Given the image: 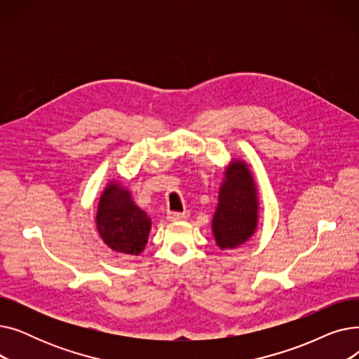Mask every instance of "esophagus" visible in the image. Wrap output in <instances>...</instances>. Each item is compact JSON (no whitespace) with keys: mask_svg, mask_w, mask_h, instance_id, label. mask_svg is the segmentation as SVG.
<instances>
[{"mask_svg":"<svg viewBox=\"0 0 359 359\" xmlns=\"http://www.w3.org/2000/svg\"><path fill=\"white\" fill-rule=\"evenodd\" d=\"M187 217H189V211H184V212H176V211H173V212H168V214H167V218H168L170 221H182V219H186Z\"/></svg>","mask_w":359,"mask_h":359,"instance_id":"esophagus-1","label":"esophagus"}]
</instances>
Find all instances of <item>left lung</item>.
Masks as SVG:
<instances>
[{
  "label": "left lung",
  "mask_w": 359,
  "mask_h": 359,
  "mask_svg": "<svg viewBox=\"0 0 359 359\" xmlns=\"http://www.w3.org/2000/svg\"><path fill=\"white\" fill-rule=\"evenodd\" d=\"M256 186L246 163L233 160L225 168L212 231L219 249H236L248 241L257 225Z\"/></svg>",
  "instance_id": "1"
}]
</instances>
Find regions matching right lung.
Returning a JSON list of instances; mask_svg holds the SVG:
<instances>
[{"mask_svg": "<svg viewBox=\"0 0 359 359\" xmlns=\"http://www.w3.org/2000/svg\"><path fill=\"white\" fill-rule=\"evenodd\" d=\"M96 222L100 237L111 250L137 256L145 249L151 219L118 183L110 182L106 186L99 202Z\"/></svg>", "mask_w": 359, "mask_h": 359, "instance_id": "add662e5", "label": "right lung"}]
</instances>
